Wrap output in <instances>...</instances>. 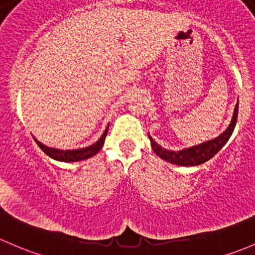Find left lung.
Listing matches in <instances>:
<instances>
[{"label":"left lung","mask_w":255,"mask_h":255,"mask_svg":"<svg viewBox=\"0 0 255 255\" xmlns=\"http://www.w3.org/2000/svg\"><path fill=\"white\" fill-rule=\"evenodd\" d=\"M237 117H238V102L236 104L235 112H233L232 120H231V124L228 125V128H226L221 135H219L217 137H215L214 140L206 141V142L200 143V145H196L193 147H189V148L180 149V151H170V149L163 148L162 146H159L151 136L148 135L149 141H151L152 149H153L154 153L158 157H161L164 161L170 162L173 164H178V166H185V167H191V166H199V164H203L205 162L211 159L220 149L227 143L228 138L232 135L233 130H235L236 123H237Z\"/></svg>","instance_id":"1"}]
</instances>
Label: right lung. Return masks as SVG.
I'll use <instances>...</instances> for the list:
<instances>
[{"label":"right lung","instance_id":"right-lung-1","mask_svg":"<svg viewBox=\"0 0 255 255\" xmlns=\"http://www.w3.org/2000/svg\"><path fill=\"white\" fill-rule=\"evenodd\" d=\"M108 128H109V125L107 127L106 130H104L103 135L101 136V138H99L96 143H93V145L88 147H85V148H77V149L52 148V147H48L44 145V143H41L40 141L36 140L35 137H34V140H35V142L38 143V146L43 149L44 153H46L49 157H51V158L56 159V161H60V162H77V161H83V159L91 158L92 156H94V154H97L99 151H101V148L104 145V140H106Z\"/></svg>","mask_w":255,"mask_h":255}]
</instances>
